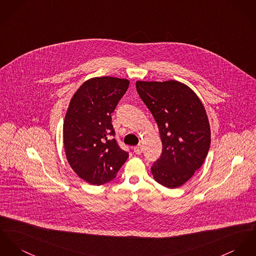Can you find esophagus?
<instances>
[{
    "mask_svg": "<svg viewBox=\"0 0 256 256\" xmlns=\"http://www.w3.org/2000/svg\"><path fill=\"white\" fill-rule=\"evenodd\" d=\"M134 152L138 154V155H140L141 153H142V146L141 145H138V146H136V147H134Z\"/></svg>",
    "mask_w": 256,
    "mask_h": 256,
    "instance_id": "esophagus-1",
    "label": "esophagus"
}]
</instances>
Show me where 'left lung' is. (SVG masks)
<instances>
[{"label": "left lung", "instance_id": "1", "mask_svg": "<svg viewBox=\"0 0 256 256\" xmlns=\"http://www.w3.org/2000/svg\"><path fill=\"white\" fill-rule=\"evenodd\" d=\"M136 90L157 122L162 143L152 174L160 185L177 188L208 156L210 128L204 107L190 88L177 80H138Z\"/></svg>", "mask_w": 256, "mask_h": 256}]
</instances>
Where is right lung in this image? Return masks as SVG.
<instances>
[{"mask_svg": "<svg viewBox=\"0 0 256 256\" xmlns=\"http://www.w3.org/2000/svg\"><path fill=\"white\" fill-rule=\"evenodd\" d=\"M128 84V80L92 78L70 101L63 124L65 153L73 170L90 184L114 179L128 158L114 138L111 117Z\"/></svg>", "mask_w": 256, "mask_h": 256, "instance_id": "right-lung-1", "label": "right lung"}]
</instances>
